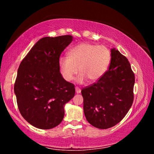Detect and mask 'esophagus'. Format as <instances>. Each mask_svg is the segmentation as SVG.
Here are the masks:
<instances>
[{
    "mask_svg": "<svg viewBox=\"0 0 154 154\" xmlns=\"http://www.w3.org/2000/svg\"><path fill=\"white\" fill-rule=\"evenodd\" d=\"M75 92H76L77 94H79L81 92V89L79 88H75Z\"/></svg>",
    "mask_w": 154,
    "mask_h": 154,
    "instance_id": "esophagus-1",
    "label": "esophagus"
}]
</instances>
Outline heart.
Returning <instances> with one entry per match:
<instances>
[{"label": "heart", "mask_w": 154, "mask_h": 154, "mask_svg": "<svg viewBox=\"0 0 154 154\" xmlns=\"http://www.w3.org/2000/svg\"><path fill=\"white\" fill-rule=\"evenodd\" d=\"M67 56L58 59L60 71L64 79L71 82L78 72L77 82L82 83L86 79L89 83H94L106 73L110 64L111 54L105 45L82 43L72 48Z\"/></svg>", "instance_id": "obj_1"}]
</instances>
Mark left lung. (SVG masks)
<instances>
[{
	"label": "left lung",
	"mask_w": 154,
	"mask_h": 154,
	"mask_svg": "<svg viewBox=\"0 0 154 154\" xmlns=\"http://www.w3.org/2000/svg\"><path fill=\"white\" fill-rule=\"evenodd\" d=\"M109 70L94 84L83 88V111L87 121L99 129L118 124L133 103L134 74L130 62L115 48L111 49Z\"/></svg>",
	"instance_id": "obj_1"
}]
</instances>
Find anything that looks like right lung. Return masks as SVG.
Returning a JSON list of instances; mask_svg holds the SVG:
<instances>
[{
    "instance_id": "obj_1",
    "label": "right lung",
    "mask_w": 154,
    "mask_h": 154,
    "mask_svg": "<svg viewBox=\"0 0 154 154\" xmlns=\"http://www.w3.org/2000/svg\"><path fill=\"white\" fill-rule=\"evenodd\" d=\"M72 41L71 35L42 38L17 70L14 92L18 109L37 128L51 129L60 124L64 105L75 96L74 84L62 77L58 66L60 54Z\"/></svg>"
}]
</instances>
